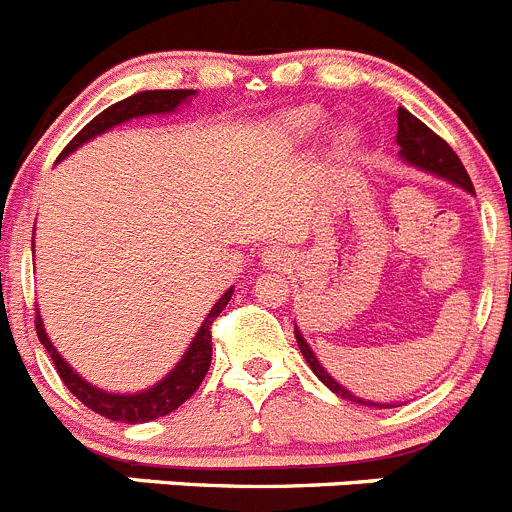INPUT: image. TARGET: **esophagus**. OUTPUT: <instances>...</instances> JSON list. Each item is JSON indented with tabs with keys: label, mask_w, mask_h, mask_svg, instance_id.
<instances>
[{
	"label": "esophagus",
	"mask_w": 512,
	"mask_h": 512,
	"mask_svg": "<svg viewBox=\"0 0 512 512\" xmlns=\"http://www.w3.org/2000/svg\"><path fill=\"white\" fill-rule=\"evenodd\" d=\"M261 261H264V266H269V269H284V266L292 264V256H289L287 248L269 246L261 253Z\"/></svg>",
	"instance_id": "1"
}]
</instances>
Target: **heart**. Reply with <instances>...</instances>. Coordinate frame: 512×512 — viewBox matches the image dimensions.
I'll use <instances>...</instances> for the list:
<instances>
[{
  "label": "heart",
  "instance_id": "1",
  "mask_svg": "<svg viewBox=\"0 0 512 512\" xmlns=\"http://www.w3.org/2000/svg\"><path fill=\"white\" fill-rule=\"evenodd\" d=\"M289 131L294 137H309L314 131L320 129V111H297L294 116H289ZM340 144H353L355 142V131L353 129H342L337 134Z\"/></svg>",
  "mask_w": 512,
  "mask_h": 512
}]
</instances>
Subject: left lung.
Listing matches in <instances>:
<instances>
[{
    "label": "left lung",
    "mask_w": 512,
    "mask_h": 512,
    "mask_svg": "<svg viewBox=\"0 0 512 512\" xmlns=\"http://www.w3.org/2000/svg\"><path fill=\"white\" fill-rule=\"evenodd\" d=\"M396 142H398V147H401V152L398 154H401L403 162L414 164V167H419V170H424V172H431V175L444 177V180L454 182L457 187H462V190H467L475 195V187H472L470 175H467L464 164L459 162V157L454 154V149L449 147V144L444 142L439 134H434V131H431L424 121H419L414 114H409L406 109H398ZM294 337H297V345H299V350H302L304 360L309 363V368L314 370V375H317V378H320V381L325 383L332 393H337V396H342V398H348V401L363 403V406L391 409V403L363 401V398L353 396L348 388H342L340 383H337L335 378H332V375L322 368V363L317 360V355L312 353V348H309L307 342H304L302 332H299L297 327H294Z\"/></svg>",
    "instance_id": "8db88e82"
}]
</instances>
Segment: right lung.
I'll return each mask as SVG.
<instances>
[{"label": "right lung", "mask_w": 512, "mask_h": 512, "mask_svg": "<svg viewBox=\"0 0 512 512\" xmlns=\"http://www.w3.org/2000/svg\"><path fill=\"white\" fill-rule=\"evenodd\" d=\"M190 96H195V91H187V88H177V91H142L134 93V96L124 98V101L114 103L106 111L96 116V119L88 121L73 139H70L68 147L60 152L58 159L68 157L70 152L86 144L88 139L98 137L103 131L114 129V126L124 124L129 119H139V116H152V114H172L177 106L187 101ZM233 287L223 294V297L215 302V307L210 309V314L205 317L203 327L198 330L195 340L190 342L187 353L182 355L180 363L172 368V373L167 378L152 386L149 391L142 393H109L101 391V388L91 386L88 381H83L81 375L75 373L68 363L58 355V350L53 348L50 337L45 335V327H42L40 312L35 314V330L40 342L45 345L48 355L53 358L55 370H58L60 381L68 386V391L73 393L81 403H86L88 409L96 411V414L106 416L111 421H121V424H144V421H154L159 416H167L170 411H175L177 406L187 401L192 393L198 391L200 383H203L205 373L210 368V358H213V342H210V327H213V320L225 309V304L231 302Z\"/></svg>", "instance_id": "1"}]
</instances>
